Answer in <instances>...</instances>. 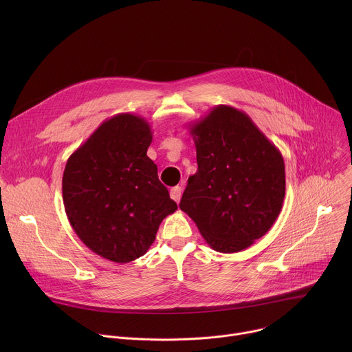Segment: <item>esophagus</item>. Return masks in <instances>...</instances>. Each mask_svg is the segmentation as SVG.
<instances>
[{
  "instance_id": "34e87169",
  "label": "esophagus",
  "mask_w": 352,
  "mask_h": 352,
  "mask_svg": "<svg viewBox=\"0 0 352 352\" xmlns=\"http://www.w3.org/2000/svg\"><path fill=\"white\" fill-rule=\"evenodd\" d=\"M170 196L173 200H175V202L178 204L179 199H181V186H174L170 189Z\"/></svg>"
}]
</instances>
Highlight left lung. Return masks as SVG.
I'll return each instance as SVG.
<instances>
[{
    "instance_id": "8db88e82",
    "label": "left lung",
    "mask_w": 352,
    "mask_h": 352,
    "mask_svg": "<svg viewBox=\"0 0 352 352\" xmlns=\"http://www.w3.org/2000/svg\"><path fill=\"white\" fill-rule=\"evenodd\" d=\"M197 171L188 178L179 209L210 248L234 254L262 238L277 220L285 195L280 150L250 117L213 107L189 124Z\"/></svg>"
}]
</instances>
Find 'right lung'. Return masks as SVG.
I'll return each mask as SVG.
<instances>
[{"mask_svg":"<svg viewBox=\"0 0 352 352\" xmlns=\"http://www.w3.org/2000/svg\"><path fill=\"white\" fill-rule=\"evenodd\" d=\"M153 132L140 116L117 114L69 156L63 175L67 217L79 239L116 263L143 256L177 210L147 157Z\"/></svg>","mask_w":352,"mask_h":352,"instance_id":"1","label":"right lung"}]
</instances>
